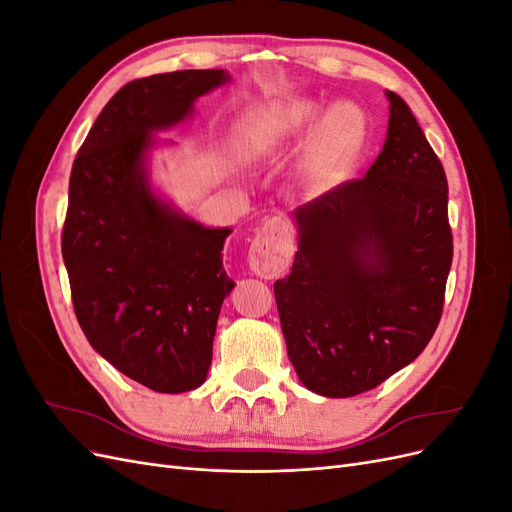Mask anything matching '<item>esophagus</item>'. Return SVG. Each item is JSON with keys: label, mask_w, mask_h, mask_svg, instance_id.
<instances>
[{"label": "esophagus", "mask_w": 512, "mask_h": 512, "mask_svg": "<svg viewBox=\"0 0 512 512\" xmlns=\"http://www.w3.org/2000/svg\"><path fill=\"white\" fill-rule=\"evenodd\" d=\"M292 252L294 245L288 222L282 218H271L256 232L247 262H250V269L256 275L271 280V277L286 271Z\"/></svg>", "instance_id": "obj_1"}]
</instances>
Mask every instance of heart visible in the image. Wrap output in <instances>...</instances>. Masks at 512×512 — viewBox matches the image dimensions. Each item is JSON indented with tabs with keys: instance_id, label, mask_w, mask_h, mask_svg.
Wrapping results in <instances>:
<instances>
[{
	"instance_id": "heart-1",
	"label": "heart",
	"mask_w": 512,
	"mask_h": 512,
	"mask_svg": "<svg viewBox=\"0 0 512 512\" xmlns=\"http://www.w3.org/2000/svg\"><path fill=\"white\" fill-rule=\"evenodd\" d=\"M320 116L322 106L305 100L267 108L247 126V151L252 156H269L307 134ZM320 121L314 132L312 156H309V173L312 175H322L342 164L361 145L365 134V115L359 106L350 102L331 106Z\"/></svg>"
}]
</instances>
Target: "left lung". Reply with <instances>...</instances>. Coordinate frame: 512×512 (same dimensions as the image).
Segmentation results:
<instances>
[{
    "label": "left lung",
    "instance_id": "1",
    "mask_svg": "<svg viewBox=\"0 0 512 512\" xmlns=\"http://www.w3.org/2000/svg\"><path fill=\"white\" fill-rule=\"evenodd\" d=\"M376 162L294 211L299 252L277 280L288 359L324 397L376 389L438 329L453 262L444 168L395 91Z\"/></svg>",
    "mask_w": 512,
    "mask_h": 512
}]
</instances>
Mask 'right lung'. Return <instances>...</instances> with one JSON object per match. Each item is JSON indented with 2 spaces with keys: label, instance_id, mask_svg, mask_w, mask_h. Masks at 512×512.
I'll return each mask as SVG.
<instances>
[{
  "label": "right lung",
  "instance_id": "obj_1",
  "mask_svg": "<svg viewBox=\"0 0 512 512\" xmlns=\"http://www.w3.org/2000/svg\"><path fill=\"white\" fill-rule=\"evenodd\" d=\"M230 81L226 70H177L123 85L76 153L61 232L74 314L91 348L158 393L207 378L224 299L230 228H207L151 190L153 132Z\"/></svg>",
  "mask_w": 512,
  "mask_h": 512
}]
</instances>
